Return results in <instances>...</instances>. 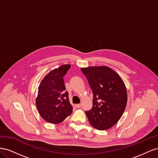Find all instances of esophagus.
<instances>
[{
    "label": "esophagus",
    "mask_w": 158,
    "mask_h": 158,
    "mask_svg": "<svg viewBox=\"0 0 158 158\" xmlns=\"http://www.w3.org/2000/svg\"><path fill=\"white\" fill-rule=\"evenodd\" d=\"M81 106H82V105H81L80 103H79V104H76V105H75V107H76V108H80V107H81Z\"/></svg>",
    "instance_id": "esophagus-1"
}]
</instances>
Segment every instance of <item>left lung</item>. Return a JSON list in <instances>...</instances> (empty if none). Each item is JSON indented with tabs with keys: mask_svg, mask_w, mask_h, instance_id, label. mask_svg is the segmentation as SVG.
I'll use <instances>...</instances> for the list:
<instances>
[{
	"mask_svg": "<svg viewBox=\"0 0 158 158\" xmlns=\"http://www.w3.org/2000/svg\"><path fill=\"white\" fill-rule=\"evenodd\" d=\"M92 90L93 106L85 111L91 125L99 131L107 130L119 121L127 103L124 81L115 71L106 66L81 68Z\"/></svg>",
	"mask_w": 158,
	"mask_h": 158,
	"instance_id": "left-lung-1",
	"label": "left lung"
}]
</instances>
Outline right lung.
I'll use <instances>...</instances> for the list:
<instances>
[{"instance_id":"1","label":"right lung","mask_w":158,"mask_h":158,"mask_svg":"<svg viewBox=\"0 0 158 158\" xmlns=\"http://www.w3.org/2000/svg\"><path fill=\"white\" fill-rule=\"evenodd\" d=\"M70 64H63L51 70L41 80L38 87L35 104L40 116L46 121L58 124L73 113L66 90L64 76Z\"/></svg>"}]
</instances>
